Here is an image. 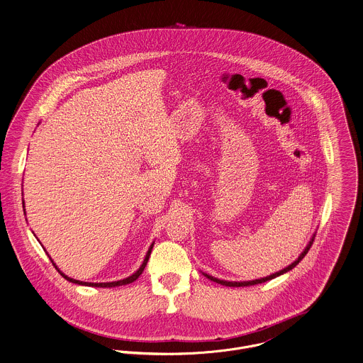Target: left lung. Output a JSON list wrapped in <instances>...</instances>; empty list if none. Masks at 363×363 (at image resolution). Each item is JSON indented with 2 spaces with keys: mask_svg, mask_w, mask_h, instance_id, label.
I'll return each mask as SVG.
<instances>
[{
  "mask_svg": "<svg viewBox=\"0 0 363 363\" xmlns=\"http://www.w3.org/2000/svg\"><path fill=\"white\" fill-rule=\"evenodd\" d=\"M312 244H313V238H312V241H309L308 247H306L305 251L299 255V258H298L296 262H293L290 266H287L286 269H283V270H280V272H276V273H273V274H270V276H267V277H264V279H258V280H252V281H240V283H238V281H225V280H219V279H215V277H212V276H209V274H205V276H206L208 279H211L212 281H216V283H219V284H222V286H228V287H247V286H254V284L264 283V281H267V280H272V279H274V277H277V276H280V274H283V273H286V272L294 269V267L303 259V257L308 254V251H309V248L312 247Z\"/></svg>",
  "mask_w": 363,
  "mask_h": 363,
  "instance_id": "obj_1",
  "label": "left lung"
}]
</instances>
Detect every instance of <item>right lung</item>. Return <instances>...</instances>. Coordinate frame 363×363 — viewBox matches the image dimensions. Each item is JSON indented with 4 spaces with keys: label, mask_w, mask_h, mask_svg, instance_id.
<instances>
[{
    "label": "right lung",
    "mask_w": 363,
    "mask_h": 363,
    "mask_svg": "<svg viewBox=\"0 0 363 363\" xmlns=\"http://www.w3.org/2000/svg\"><path fill=\"white\" fill-rule=\"evenodd\" d=\"M154 245V244H152ZM152 245H151V248L148 250V252H147V255H145V259H144V262L143 264L140 266V269L132 274L130 277H128V279H123V280H119V281H112V283H87V281H79V280H74V279H70V277H67L65 276L61 270H58L60 273H61V276L62 277H65L67 281H72V283H76V284H82V286H89V287H119V286H126V284H130L133 283L134 280H137L138 279V276L143 273V270H144V267H145V264L148 262V259H150V255H151V250H152ZM55 266V264H52ZM55 269H58L57 266H55Z\"/></svg>",
    "instance_id": "1"
}]
</instances>
